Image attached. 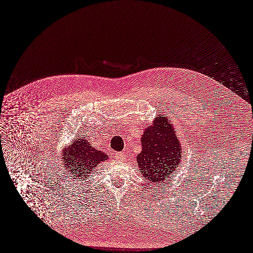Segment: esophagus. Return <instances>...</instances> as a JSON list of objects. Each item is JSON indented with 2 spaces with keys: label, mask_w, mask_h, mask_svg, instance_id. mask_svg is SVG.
I'll list each match as a JSON object with an SVG mask.
<instances>
[{
  "label": "esophagus",
  "mask_w": 253,
  "mask_h": 253,
  "mask_svg": "<svg viewBox=\"0 0 253 253\" xmlns=\"http://www.w3.org/2000/svg\"><path fill=\"white\" fill-rule=\"evenodd\" d=\"M117 156H118V158H121V160H122V158L125 157V153L124 152H118Z\"/></svg>",
  "instance_id": "obj_1"
}]
</instances>
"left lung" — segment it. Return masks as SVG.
Returning <instances> with one entry per match:
<instances>
[{"label":"left lung","instance_id":"obj_1","mask_svg":"<svg viewBox=\"0 0 253 253\" xmlns=\"http://www.w3.org/2000/svg\"><path fill=\"white\" fill-rule=\"evenodd\" d=\"M166 117H158L142 137V152L137 155L138 169L147 181L164 183L181 160V147Z\"/></svg>","mask_w":253,"mask_h":253}]
</instances>
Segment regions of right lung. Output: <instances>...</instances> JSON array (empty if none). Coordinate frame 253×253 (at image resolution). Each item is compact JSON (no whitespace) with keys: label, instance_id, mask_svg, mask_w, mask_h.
<instances>
[{"label":"right lung","instance_id":"1","mask_svg":"<svg viewBox=\"0 0 253 253\" xmlns=\"http://www.w3.org/2000/svg\"><path fill=\"white\" fill-rule=\"evenodd\" d=\"M76 138L72 145L64 149L61 156L63 168L67 172H71L74 178L82 179L86 178L88 174L95 171L96 167L103 161H106L107 157L104 152L96 150L86 137Z\"/></svg>","mask_w":253,"mask_h":253}]
</instances>
